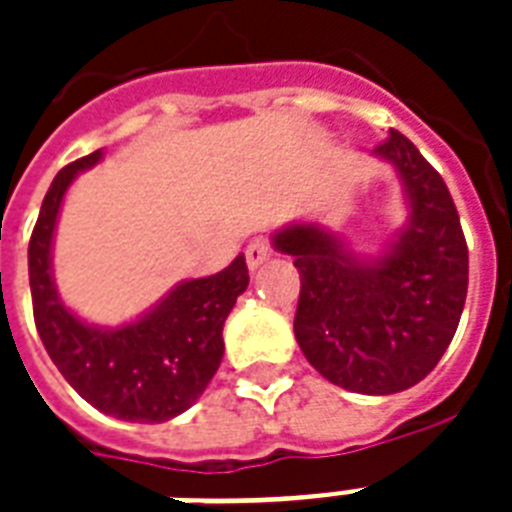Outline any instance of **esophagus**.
<instances>
[{
	"instance_id": "esophagus-1",
	"label": "esophagus",
	"mask_w": 512,
	"mask_h": 512,
	"mask_svg": "<svg viewBox=\"0 0 512 512\" xmlns=\"http://www.w3.org/2000/svg\"><path fill=\"white\" fill-rule=\"evenodd\" d=\"M271 255H273L271 241L263 239V236H257V239H252L247 244V265L252 268V271H255V268H260L265 260H271Z\"/></svg>"
}]
</instances>
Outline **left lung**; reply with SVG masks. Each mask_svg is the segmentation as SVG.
I'll list each match as a JSON object with an SVG mask.
<instances>
[{
  "instance_id": "1",
  "label": "left lung",
  "mask_w": 512,
  "mask_h": 512,
  "mask_svg": "<svg viewBox=\"0 0 512 512\" xmlns=\"http://www.w3.org/2000/svg\"><path fill=\"white\" fill-rule=\"evenodd\" d=\"M374 154L404 180L412 217L380 260H358L319 225H292L273 247L295 257V337L321 377L366 396L425 380L449 348L468 297V244L444 177L401 132Z\"/></svg>"
}]
</instances>
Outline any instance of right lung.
<instances>
[{"mask_svg": "<svg viewBox=\"0 0 512 512\" xmlns=\"http://www.w3.org/2000/svg\"><path fill=\"white\" fill-rule=\"evenodd\" d=\"M100 162V151L66 164L42 201L28 241V284L36 332L68 385L79 396L127 422H167L204 393L223 361V324L247 289L244 255L225 271L175 287L135 324L98 329L60 303L50 247L60 201L76 172Z\"/></svg>", "mask_w": 512, "mask_h": 512, "instance_id": "add662e5", "label": "right lung"}]
</instances>
